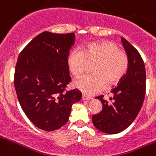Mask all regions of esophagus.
Wrapping results in <instances>:
<instances>
[{
  "mask_svg": "<svg viewBox=\"0 0 156 156\" xmlns=\"http://www.w3.org/2000/svg\"><path fill=\"white\" fill-rule=\"evenodd\" d=\"M81 99H82L83 101H89V100L91 99V98H90V97H87V96H85V95L82 94V96H81Z\"/></svg>",
  "mask_w": 156,
  "mask_h": 156,
  "instance_id": "obj_1",
  "label": "esophagus"
}]
</instances>
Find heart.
I'll use <instances>...</instances> for the list:
<instances>
[{"label": "heart", "instance_id": "obj_1", "mask_svg": "<svg viewBox=\"0 0 156 156\" xmlns=\"http://www.w3.org/2000/svg\"><path fill=\"white\" fill-rule=\"evenodd\" d=\"M80 49L69 52L66 64L71 74L80 78L85 72L87 62H95L92 67L93 74L74 82V86L85 94H95L107 84L108 86L118 84L127 72L129 64L127 54L113 42H92Z\"/></svg>", "mask_w": 156, "mask_h": 156}]
</instances>
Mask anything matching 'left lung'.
Wrapping results in <instances>:
<instances>
[{"instance_id": "8db88e82", "label": "left lung", "mask_w": 156, "mask_h": 156, "mask_svg": "<svg viewBox=\"0 0 156 156\" xmlns=\"http://www.w3.org/2000/svg\"><path fill=\"white\" fill-rule=\"evenodd\" d=\"M123 47L129 58V69L110 93V101L104 95L97 97L102 103V110L92 116V122L100 131L108 134L122 132L133 122L138 115L146 94V69L140 52L125 38Z\"/></svg>"}]
</instances>
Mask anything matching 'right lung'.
Masks as SVG:
<instances>
[{
    "instance_id": "1",
    "label": "right lung",
    "mask_w": 156,
    "mask_h": 156,
    "mask_svg": "<svg viewBox=\"0 0 156 156\" xmlns=\"http://www.w3.org/2000/svg\"><path fill=\"white\" fill-rule=\"evenodd\" d=\"M74 33H40L23 49L14 72V87L21 108L40 129L53 131L68 122L78 90H66L71 81L66 58Z\"/></svg>"
}]
</instances>
